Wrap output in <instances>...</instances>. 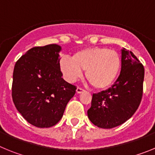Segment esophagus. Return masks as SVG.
<instances>
[{
  "mask_svg": "<svg viewBox=\"0 0 155 155\" xmlns=\"http://www.w3.org/2000/svg\"><path fill=\"white\" fill-rule=\"evenodd\" d=\"M76 91H77V92H78V93H81V92H84V89H83L82 87H77Z\"/></svg>",
  "mask_w": 155,
  "mask_h": 155,
  "instance_id": "esophagus-1",
  "label": "esophagus"
}]
</instances>
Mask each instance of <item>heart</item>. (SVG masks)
Listing matches in <instances>:
<instances>
[{"label": "heart", "instance_id": "1", "mask_svg": "<svg viewBox=\"0 0 155 155\" xmlns=\"http://www.w3.org/2000/svg\"><path fill=\"white\" fill-rule=\"evenodd\" d=\"M121 57L115 50L105 47H91L79 50L72 59L64 57L60 61V68L67 81L74 82L82 76L97 89L109 87L118 76Z\"/></svg>", "mask_w": 155, "mask_h": 155}]
</instances>
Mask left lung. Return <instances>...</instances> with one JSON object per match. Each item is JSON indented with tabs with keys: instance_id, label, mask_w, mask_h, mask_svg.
Listing matches in <instances>:
<instances>
[{
	"instance_id": "1",
	"label": "left lung",
	"mask_w": 155,
	"mask_h": 155,
	"mask_svg": "<svg viewBox=\"0 0 155 155\" xmlns=\"http://www.w3.org/2000/svg\"><path fill=\"white\" fill-rule=\"evenodd\" d=\"M121 72L106 91L93 94L87 116L94 125L111 129L130 118L139 107L143 95L144 68L131 51L122 50Z\"/></svg>"
}]
</instances>
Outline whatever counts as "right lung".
Masks as SVG:
<instances>
[{"instance_id": "add662e5", "label": "right lung", "mask_w": 155, "mask_h": 155, "mask_svg": "<svg viewBox=\"0 0 155 155\" xmlns=\"http://www.w3.org/2000/svg\"><path fill=\"white\" fill-rule=\"evenodd\" d=\"M61 50L57 44L31 48L18 60L14 68V104L25 120L39 128L56 125L76 92V86L62 78Z\"/></svg>"}]
</instances>
